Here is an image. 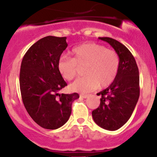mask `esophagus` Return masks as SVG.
<instances>
[{"instance_id":"obj_1","label":"esophagus","mask_w":157,"mask_h":157,"mask_svg":"<svg viewBox=\"0 0 157 157\" xmlns=\"http://www.w3.org/2000/svg\"><path fill=\"white\" fill-rule=\"evenodd\" d=\"M80 97H82V98H87V97H89V94H80Z\"/></svg>"}]
</instances>
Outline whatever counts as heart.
I'll list each match as a JSON object with an SVG mask.
<instances>
[{
  "label": "heart",
  "instance_id": "heart-1",
  "mask_svg": "<svg viewBox=\"0 0 157 157\" xmlns=\"http://www.w3.org/2000/svg\"><path fill=\"white\" fill-rule=\"evenodd\" d=\"M71 57H61L57 63L63 78L71 80L78 67L84 66V77L77 78L70 85V89L80 93L109 86L116 78L120 60L117 52L95 43L84 44L74 48Z\"/></svg>",
  "mask_w": 157,
  "mask_h": 157
}]
</instances>
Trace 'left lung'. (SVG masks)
I'll use <instances>...</instances> for the list:
<instances>
[{"label": "left lung", "mask_w": 157, "mask_h": 157, "mask_svg": "<svg viewBox=\"0 0 157 157\" xmlns=\"http://www.w3.org/2000/svg\"><path fill=\"white\" fill-rule=\"evenodd\" d=\"M109 43L120 56V68L116 78L107 89L100 91V104L92 111L99 126L116 131L131 117L140 97V75L134 56L127 48L111 37H99Z\"/></svg>", "instance_id": "8db88e82"}]
</instances>
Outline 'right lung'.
Here are the masks:
<instances>
[{
    "label": "right lung",
    "instance_id": "right-lung-1",
    "mask_svg": "<svg viewBox=\"0 0 157 157\" xmlns=\"http://www.w3.org/2000/svg\"><path fill=\"white\" fill-rule=\"evenodd\" d=\"M68 46L66 37L39 40L23 57L20 71L21 97L27 112L37 125L54 130L68 121L77 93L59 94L67 86L57 63Z\"/></svg>",
    "mask_w": 157,
    "mask_h": 157
}]
</instances>
